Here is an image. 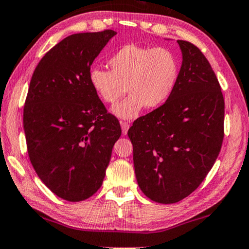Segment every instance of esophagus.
<instances>
[{
    "label": "esophagus",
    "mask_w": 249,
    "mask_h": 249,
    "mask_svg": "<svg viewBox=\"0 0 249 249\" xmlns=\"http://www.w3.org/2000/svg\"><path fill=\"white\" fill-rule=\"evenodd\" d=\"M121 128H122V135H127L128 129H129V124L127 122H121Z\"/></svg>",
    "instance_id": "34e87169"
}]
</instances>
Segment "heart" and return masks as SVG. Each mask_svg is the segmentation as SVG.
<instances>
[{
    "label": "heart",
    "mask_w": 249,
    "mask_h": 249,
    "mask_svg": "<svg viewBox=\"0 0 249 249\" xmlns=\"http://www.w3.org/2000/svg\"><path fill=\"white\" fill-rule=\"evenodd\" d=\"M108 64L111 71H89L90 86L106 104H115L127 88L130 95L112 108L125 120L137 118L145 106L154 109L166 104L178 81V59L164 48L127 44L112 54Z\"/></svg>",
    "instance_id": "b5f03b06"
}]
</instances>
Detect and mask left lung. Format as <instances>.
<instances>
[{
    "instance_id": "1",
    "label": "left lung",
    "mask_w": 249,
    "mask_h": 249,
    "mask_svg": "<svg viewBox=\"0 0 249 249\" xmlns=\"http://www.w3.org/2000/svg\"><path fill=\"white\" fill-rule=\"evenodd\" d=\"M177 43L183 60L172 97L128 130L138 186L159 203L178 202L198 188L224 137V98L211 64L195 44Z\"/></svg>"
}]
</instances>
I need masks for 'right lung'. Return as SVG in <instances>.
Returning a JSON list of instances; mask_svg holds the SVG:
<instances>
[{"label": "right lung", "mask_w": 249, "mask_h": 249, "mask_svg": "<svg viewBox=\"0 0 249 249\" xmlns=\"http://www.w3.org/2000/svg\"><path fill=\"white\" fill-rule=\"evenodd\" d=\"M117 32L70 35L44 54L31 79L24 130L32 166L67 201L88 199L102 186L121 136L89 82L95 58Z\"/></svg>", "instance_id": "obj_1"}]
</instances>
